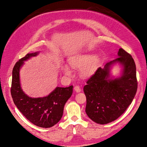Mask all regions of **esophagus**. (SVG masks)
<instances>
[{"instance_id":"34e87169","label":"esophagus","mask_w":147,"mask_h":147,"mask_svg":"<svg viewBox=\"0 0 147 147\" xmlns=\"http://www.w3.org/2000/svg\"><path fill=\"white\" fill-rule=\"evenodd\" d=\"M74 90H75V91H76L77 92H80V91H81L80 87V86H78V85H77V86H75V87H74Z\"/></svg>"}]
</instances>
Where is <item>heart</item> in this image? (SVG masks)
<instances>
[{"mask_svg":"<svg viewBox=\"0 0 147 147\" xmlns=\"http://www.w3.org/2000/svg\"><path fill=\"white\" fill-rule=\"evenodd\" d=\"M95 56L90 54H78L70 57L69 59L70 65L74 69H81V73L83 76H89L94 72L97 63ZM64 72L69 75L71 70L68 66L64 67Z\"/></svg>","mask_w":147,"mask_h":147,"instance_id":"heart-1","label":"heart"}]
</instances>
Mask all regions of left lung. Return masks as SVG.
Segmentation results:
<instances>
[{"mask_svg":"<svg viewBox=\"0 0 147 147\" xmlns=\"http://www.w3.org/2000/svg\"><path fill=\"white\" fill-rule=\"evenodd\" d=\"M117 58L99 67L83 88L86 97V113L96 123L104 124L115 121L125 112L134 98L137 90L136 67L131 55L123 48ZM119 62L123 66L120 78H109V66Z\"/></svg>","mask_w":147,"mask_h":147,"instance_id":"obj_1","label":"left lung"}]
</instances>
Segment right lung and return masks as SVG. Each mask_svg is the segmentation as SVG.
<instances>
[{
    "label": "right lung",
    "mask_w": 147,
    "mask_h": 147,
    "mask_svg": "<svg viewBox=\"0 0 147 147\" xmlns=\"http://www.w3.org/2000/svg\"><path fill=\"white\" fill-rule=\"evenodd\" d=\"M38 55L28 53L16 62L12 72L11 94L14 104L30 122L38 127L48 128L58 123L63 115L65 104L72 94L73 86L57 87L48 96L31 98L22 91L20 83V69L24 61Z\"/></svg>",
    "instance_id": "obj_1"
}]
</instances>
